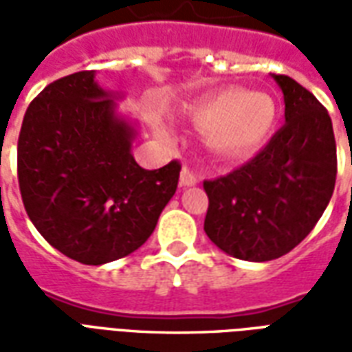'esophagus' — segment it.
I'll return each mask as SVG.
<instances>
[{
    "label": "esophagus",
    "instance_id": "1",
    "mask_svg": "<svg viewBox=\"0 0 352 352\" xmlns=\"http://www.w3.org/2000/svg\"><path fill=\"white\" fill-rule=\"evenodd\" d=\"M181 186H194V184L198 183V175L192 171L190 168H183L181 169Z\"/></svg>",
    "mask_w": 352,
    "mask_h": 352
}]
</instances>
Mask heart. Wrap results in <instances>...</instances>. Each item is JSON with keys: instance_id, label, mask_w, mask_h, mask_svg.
<instances>
[{"instance_id": "obj_1", "label": "heart", "mask_w": 352, "mask_h": 352, "mask_svg": "<svg viewBox=\"0 0 352 352\" xmlns=\"http://www.w3.org/2000/svg\"><path fill=\"white\" fill-rule=\"evenodd\" d=\"M186 116L198 130L207 131L214 153L236 158L258 151L267 141L277 122V105L267 94L222 88L192 103ZM158 131L169 138L164 126Z\"/></svg>"}]
</instances>
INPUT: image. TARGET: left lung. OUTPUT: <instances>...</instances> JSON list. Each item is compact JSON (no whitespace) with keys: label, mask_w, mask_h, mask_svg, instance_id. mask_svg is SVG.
Returning <instances> with one entry per match:
<instances>
[{"label":"left lung","mask_w":352,"mask_h":352,"mask_svg":"<svg viewBox=\"0 0 352 352\" xmlns=\"http://www.w3.org/2000/svg\"><path fill=\"white\" fill-rule=\"evenodd\" d=\"M285 96V126L252 160L204 181L207 237L230 256L279 258L302 243L332 198L338 173L328 111L287 75H272Z\"/></svg>","instance_id":"left-lung-1"}]
</instances>
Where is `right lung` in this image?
<instances>
[{"label": "right lung", "instance_id": "obj_1", "mask_svg": "<svg viewBox=\"0 0 352 352\" xmlns=\"http://www.w3.org/2000/svg\"><path fill=\"white\" fill-rule=\"evenodd\" d=\"M79 72L50 82L20 128L19 184L30 221L80 264L128 256L151 237L173 198L181 164L143 169L131 154L138 130L115 100Z\"/></svg>", "mask_w": 352, "mask_h": 352}]
</instances>
